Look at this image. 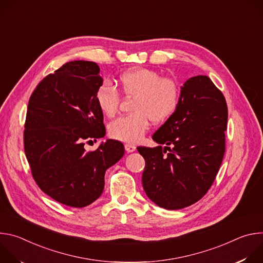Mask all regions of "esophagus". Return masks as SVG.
<instances>
[{"label": "esophagus", "mask_w": 263, "mask_h": 263, "mask_svg": "<svg viewBox=\"0 0 263 263\" xmlns=\"http://www.w3.org/2000/svg\"><path fill=\"white\" fill-rule=\"evenodd\" d=\"M125 148H126V151L128 153H132V152H134L135 149H136V146L134 144H131V143H126L125 144Z\"/></svg>", "instance_id": "34e87169"}]
</instances>
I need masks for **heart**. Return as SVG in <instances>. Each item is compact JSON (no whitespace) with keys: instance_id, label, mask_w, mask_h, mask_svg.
<instances>
[{"instance_id":"1","label":"heart","mask_w":263,"mask_h":263,"mask_svg":"<svg viewBox=\"0 0 263 263\" xmlns=\"http://www.w3.org/2000/svg\"><path fill=\"white\" fill-rule=\"evenodd\" d=\"M118 84L125 96L134 97L131 105L134 112L109 126L110 135L121 141H138L147 130L148 120L155 124L164 122L178 107L180 90L177 83L161 78L152 69H129L119 77ZM96 102L106 117L112 118L119 110L120 95L116 88L104 84L96 91Z\"/></svg>"}]
</instances>
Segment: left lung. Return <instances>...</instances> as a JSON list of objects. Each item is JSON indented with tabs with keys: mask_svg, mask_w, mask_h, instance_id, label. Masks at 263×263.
Returning a JSON list of instances; mask_svg holds the SVG:
<instances>
[{
	"mask_svg": "<svg viewBox=\"0 0 263 263\" xmlns=\"http://www.w3.org/2000/svg\"><path fill=\"white\" fill-rule=\"evenodd\" d=\"M227 122L226 100L210 78L200 74L186 80L177 109L153 134L159 145L137 147L145 160L142 186L147 198L168 210L202 199L222 161Z\"/></svg>",
	"mask_w": 263,
	"mask_h": 263,
	"instance_id": "1",
	"label": "left lung"
}]
</instances>
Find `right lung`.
I'll return each mask as SVG.
<instances>
[{
	"label": "right lung",
	"instance_id": "add662e5",
	"mask_svg": "<svg viewBox=\"0 0 263 263\" xmlns=\"http://www.w3.org/2000/svg\"><path fill=\"white\" fill-rule=\"evenodd\" d=\"M103 85L96 62L63 64L37 85L30 97L24 144L32 176L40 189L70 207L90 205L103 193L105 173L125 154L115 139L86 152L85 140L106 134L96 91Z\"/></svg>",
	"mask_w": 263,
	"mask_h": 263
}]
</instances>
